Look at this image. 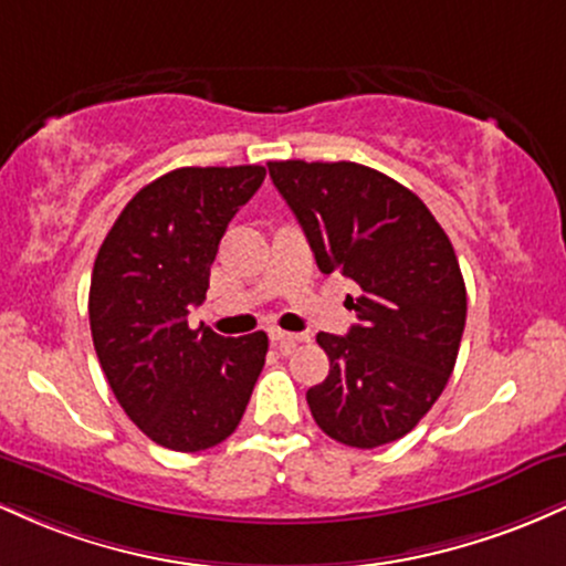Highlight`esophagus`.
<instances>
[{
	"instance_id": "esophagus-1",
	"label": "esophagus",
	"mask_w": 566,
	"mask_h": 566,
	"mask_svg": "<svg viewBox=\"0 0 566 566\" xmlns=\"http://www.w3.org/2000/svg\"><path fill=\"white\" fill-rule=\"evenodd\" d=\"M269 335H271V340H274L276 346L284 350V354H290V350L295 348L297 343L303 340V335H295V333H284V329H276V327H274V329H269Z\"/></svg>"
}]
</instances>
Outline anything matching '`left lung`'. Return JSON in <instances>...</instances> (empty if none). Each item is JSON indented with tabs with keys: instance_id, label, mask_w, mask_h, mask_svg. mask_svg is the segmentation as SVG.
Returning a JSON list of instances; mask_svg holds the SVG:
<instances>
[{
	"instance_id": "8db88e82",
	"label": "left lung",
	"mask_w": 566,
	"mask_h": 566,
	"mask_svg": "<svg viewBox=\"0 0 566 566\" xmlns=\"http://www.w3.org/2000/svg\"><path fill=\"white\" fill-rule=\"evenodd\" d=\"M322 274L359 284V324L319 333L329 375L308 388L327 437L359 450L401 439L450 380L465 282L450 237L409 188L356 161H269Z\"/></svg>"
}]
</instances>
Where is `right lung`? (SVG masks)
<instances>
[{"mask_svg":"<svg viewBox=\"0 0 566 566\" xmlns=\"http://www.w3.org/2000/svg\"><path fill=\"white\" fill-rule=\"evenodd\" d=\"M261 165L180 167L143 186L97 250L90 329L97 361L127 418L175 452H199L237 431L265 365L269 337L188 327L210 265Z\"/></svg>","mask_w":566,"mask_h":566,"instance_id":"add662e5","label":"right lung"}]
</instances>
